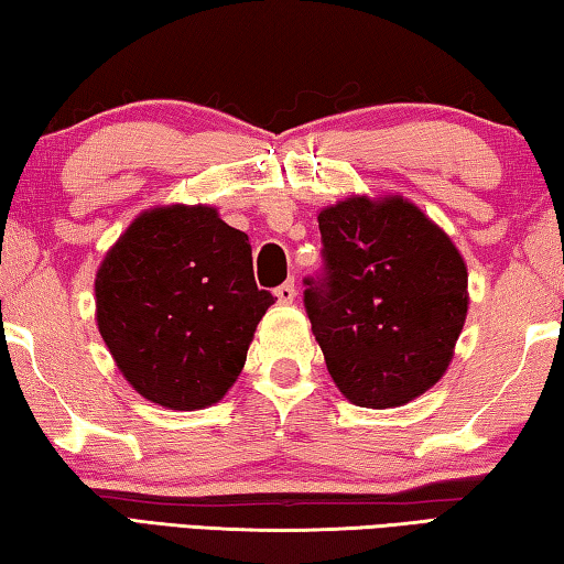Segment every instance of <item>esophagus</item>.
I'll use <instances>...</instances> for the list:
<instances>
[{
	"mask_svg": "<svg viewBox=\"0 0 564 564\" xmlns=\"http://www.w3.org/2000/svg\"><path fill=\"white\" fill-rule=\"evenodd\" d=\"M273 293H275V299H279V303H293V299H295V283L293 281H285Z\"/></svg>",
	"mask_w": 564,
	"mask_h": 564,
	"instance_id": "esophagus-1",
	"label": "esophagus"
}]
</instances>
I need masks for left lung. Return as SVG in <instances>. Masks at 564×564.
<instances>
[{"mask_svg":"<svg viewBox=\"0 0 564 564\" xmlns=\"http://www.w3.org/2000/svg\"><path fill=\"white\" fill-rule=\"evenodd\" d=\"M323 271L303 305L328 373L350 403L395 408L451 366L467 316V269L405 198L352 196L318 214Z\"/></svg>","mask_w":564,"mask_h":564,"instance_id":"8db88e82","label":"left lung"}]
</instances>
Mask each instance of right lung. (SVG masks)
Instances as JSON below:
<instances>
[{
  "label": "right lung",
  "instance_id": "right-lung-1",
  "mask_svg": "<svg viewBox=\"0 0 564 564\" xmlns=\"http://www.w3.org/2000/svg\"><path fill=\"white\" fill-rule=\"evenodd\" d=\"M97 323L123 378L151 403H218L273 303L253 279L248 236L212 206L141 214L97 273Z\"/></svg>",
  "mask_w": 564,
  "mask_h": 564
}]
</instances>
